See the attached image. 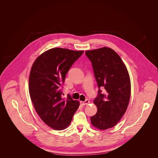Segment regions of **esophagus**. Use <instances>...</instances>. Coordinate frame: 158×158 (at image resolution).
<instances>
[{"mask_svg": "<svg viewBox=\"0 0 158 158\" xmlns=\"http://www.w3.org/2000/svg\"><path fill=\"white\" fill-rule=\"evenodd\" d=\"M89 103V101L86 99L85 101H81V104L82 105H88Z\"/></svg>", "mask_w": 158, "mask_h": 158, "instance_id": "obj_1", "label": "esophagus"}]
</instances>
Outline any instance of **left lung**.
Returning a JSON list of instances; mask_svg holds the SVG:
<instances>
[{"label":"left lung","mask_w":158,"mask_h":158,"mask_svg":"<svg viewBox=\"0 0 158 158\" xmlns=\"http://www.w3.org/2000/svg\"><path fill=\"white\" fill-rule=\"evenodd\" d=\"M92 63L98 84V94L94 101L97 113L90 117L93 126L106 130L115 126L126 113L131 95L127 69L113 49L102 47L85 52ZM100 87L105 90L102 94Z\"/></svg>","instance_id":"8db88e82"}]
</instances>
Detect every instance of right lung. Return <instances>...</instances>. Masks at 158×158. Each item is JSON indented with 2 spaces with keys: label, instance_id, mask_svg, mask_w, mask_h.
Instances as JSON below:
<instances>
[{
  "label": "right lung",
  "instance_id": "1",
  "mask_svg": "<svg viewBox=\"0 0 158 158\" xmlns=\"http://www.w3.org/2000/svg\"><path fill=\"white\" fill-rule=\"evenodd\" d=\"M83 53L62 48H53L38 56L31 69L29 92L38 115L56 130L68 127L79 106L68 95L61 97V86L73 64Z\"/></svg>",
  "mask_w": 158,
  "mask_h": 158
}]
</instances>
